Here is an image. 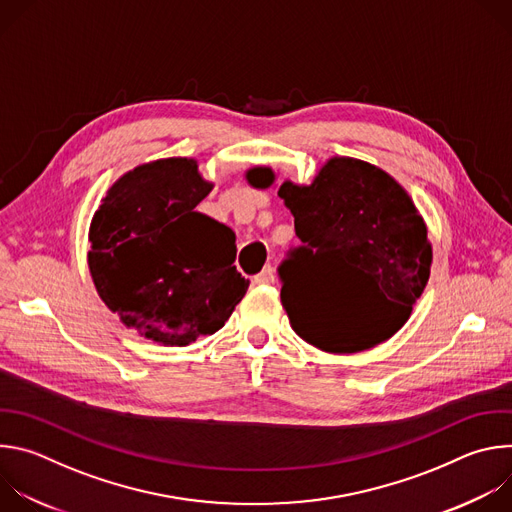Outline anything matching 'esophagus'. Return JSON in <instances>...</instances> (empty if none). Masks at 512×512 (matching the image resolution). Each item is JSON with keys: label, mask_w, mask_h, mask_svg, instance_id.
Instances as JSON below:
<instances>
[{"label": "esophagus", "mask_w": 512, "mask_h": 512, "mask_svg": "<svg viewBox=\"0 0 512 512\" xmlns=\"http://www.w3.org/2000/svg\"><path fill=\"white\" fill-rule=\"evenodd\" d=\"M255 283L257 285H271V283H275V269L271 265H265L263 271L255 275Z\"/></svg>", "instance_id": "1"}]
</instances>
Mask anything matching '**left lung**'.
Wrapping results in <instances>:
<instances>
[{
  "instance_id": "obj_1",
  "label": "left lung",
  "mask_w": 512,
  "mask_h": 512,
  "mask_svg": "<svg viewBox=\"0 0 512 512\" xmlns=\"http://www.w3.org/2000/svg\"><path fill=\"white\" fill-rule=\"evenodd\" d=\"M249 186L269 188L275 172L249 168ZM277 196L294 214L304 247L279 267L281 304L294 332L336 354L389 340L409 320L431 269L427 227L407 190L385 170L356 158H330L312 184L285 180ZM328 270L359 285L363 322L338 323L317 285Z\"/></svg>"
}]
</instances>
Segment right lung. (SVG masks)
<instances>
[{
    "label": "right lung",
    "mask_w": 512,
    "mask_h": 512,
    "mask_svg": "<svg viewBox=\"0 0 512 512\" xmlns=\"http://www.w3.org/2000/svg\"><path fill=\"white\" fill-rule=\"evenodd\" d=\"M212 182L192 158L125 172L95 212L89 271L105 306L141 336L188 346L221 330L249 287L235 233L196 212Z\"/></svg>",
    "instance_id": "add662e5"
}]
</instances>
